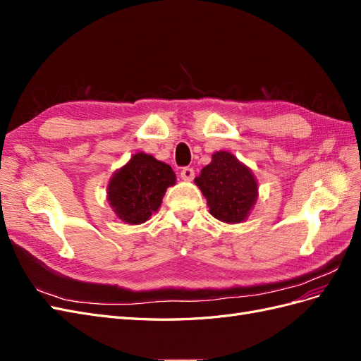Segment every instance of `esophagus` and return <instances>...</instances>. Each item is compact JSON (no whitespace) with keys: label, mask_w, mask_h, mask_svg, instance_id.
Masks as SVG:
<instances>
[{"label":"esophagus","mask_w":361,"mask_h":361,"mask_svg":"<svg viewBox=\"0 0 361 361\" xmlns=\"http://www.w3.org/2000/svg\"><path fill=\"white\" fill-rule=\"evenodd\" d=\"M180 178L183 179V180H192L194 179V169H191V167H185V169H182V171H180Z\"/></svg>","instance_id":"esophagus-1"}]
</instances>
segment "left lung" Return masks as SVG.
I'll return each mask as SVG.
<instances>
[{"label": "left lung", "instance_id": "8db88e82", "mask_svg": "<svg viewBox=\"0 0 361 361\" xmlns=\"http://www.w3.org/2000/svg\"><path fill=\"white\" fill-rule=\"evenodd\" d=\"M194 182L206 197L211 215L223 223H243L257 199L255 174L231 152L214 154Z\"/></svg>", "mask_w": 361, "mask_h": 361}]
</instances>
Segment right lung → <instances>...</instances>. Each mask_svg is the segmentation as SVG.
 I'll use <instances>...</instances> for the list:
<instances>
[{"label": "right lung", "instance_id": "obj_1", "mask_svg": "<svg viewBox=\"0 0 361 361\" xmlns=\"http://www.w3.org/2000/svg\"><path fill=\"white\" fill-rule=\"evenodd\" d=\"M176 183V174L166 162L138 152L118 169L108 183V202L120 220L141 224L158 211L167 188Z\"/></svg>", "mask_w": 361, "mask_h": 361}]
</instances>
